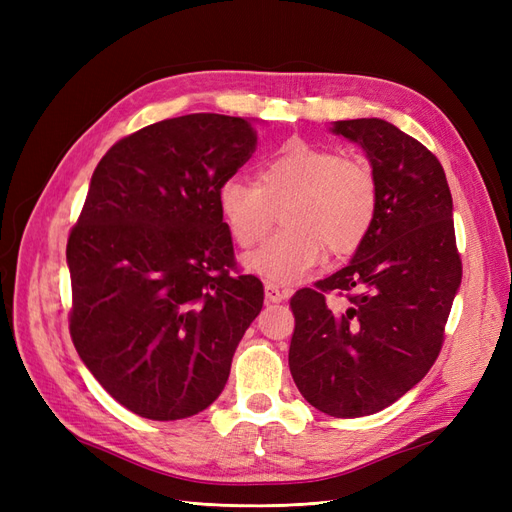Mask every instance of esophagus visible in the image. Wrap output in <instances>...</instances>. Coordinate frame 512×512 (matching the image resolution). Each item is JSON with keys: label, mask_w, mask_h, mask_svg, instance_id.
<instances>
[{"label": "esophagus", "mask_w": 512, "mask_h": 512, "mask_svg": "<svg viewBox=\"0 0 512 512\" xmlns=\"http://www.w3.org/2000/svg\"><path fill=\"white\" fill-rule=\"evenodd\" d=\"M265 301L267 303H282L284 301V290H280L273 284L265 286Z\"/></svg>", "instance_id": "obj_1"}]
</instances>
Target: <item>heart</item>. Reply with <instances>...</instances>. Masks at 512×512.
Returning <instances> with one entry per match:
<instances>
[{"label": "heart", "mask_w": 512, "mask_h": 512, "mask_svg": "<svg viewBox=\"0 0 512 512\" xmlns=\"http://www.w3.org/2000/svg\"><path fill=\"white\" fill-rule=\"evenodd\" d=\"M232 239L243 247L267 235L275 211L286 230L243 258V267L273 286L299 284L327 250L342 258L359 250L376 222V170L361 156L290 141L258 168V183L228 177L218 192Z\"/></svg>", "instance_id": "obj_1"}]
</instances>
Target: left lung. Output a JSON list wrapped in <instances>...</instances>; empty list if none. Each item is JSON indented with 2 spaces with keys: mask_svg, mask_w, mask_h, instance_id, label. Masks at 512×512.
I'll use <instances>...</instances> for the list:
<instances>
[{
  "mask_svg": "<svg viewBox=\"0 0 512 512\" xmlns=\"http://www.w3.org/2000/svg\"><path fill=\"white\" fill-rule=\"evenodd\" d=\"M329 130L365 151L380 205L348 265L290 299L288 365L314 408L356 418L395 404L436 363L461 260L451 190L427 147L378 117L333 121ZM329 291H344L347 305L329 306Z\"/></svg>",
  "mask_w": 512,
  "mask_h": 512,
  "instance_id": "1",
  "label": "left lung"
}]
</instances>
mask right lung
I'll return each mask as SVG.
<instances>
[{"label": "right lung", "mask_w": 512, "mask_h": 512, "mask_svg": "<svg viewBox=\"0 0 512 512\" xmlns=\"http://www.w3.org/2000/svg\"><path fill=\"white\" fill-rule=\"evenodd\" d=\"M250 119L194 113L121 138L96 166L68 239L70 335L104 391L177 421L224 391L262 284L232 275L218 192L252 158Z\"/></svg>", "instance_id": "1"}]
</instances>
